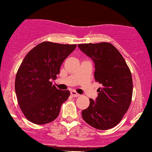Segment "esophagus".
Instances as JSON below:
<instances>
[{"label":"esophagus","instance_id":"34e87169","mask_svg":"<svg viewBox=\"0 0 152 152\" xmlns=\"http://www.w3.org/2000/svg\"><path fill=\"white\" fill-rule=\"evenodd\" d=\"M71 95L73 96V97H79L80 94L78 93H77L75 91H71Z\"/></svg>","mask_w":152,"mask_h":152}]
</instances>
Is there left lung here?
<instances>
[{
  "instance_id": "1",
  "label": "left lung",
  "mask_w": 152,
  "mask_h": 152,
  "mask_svg": "<svg viewBox=\"0 0 152 152\" xmlns=\"http://www.w3.org/2000/svg\"><path fill=\"white\" fill-rule=\"evenodd\" d=\"M94 63V79L102 85L95 100L82 111L86 123L100 130L118 125L130 106L133 91L131 71L124 57L112 44L106 42L78 45Z\"/></svg>"
}]
</instances>
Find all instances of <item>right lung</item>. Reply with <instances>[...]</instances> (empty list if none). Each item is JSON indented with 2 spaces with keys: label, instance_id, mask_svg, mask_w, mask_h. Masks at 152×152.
I'll return each mask as SVG.
<instances>
[{
  "label": "right lung",
  "instance_id": "1",
  "mask_svg": "<svg viewBox=\"0 0 152 152\" xmlns=\"http://www.w3.org/2000/svg\"><path fill=\"white\" fill-rule=\"evenodd\" d=\"M76 46L46 41L26 55L16 75L15 88L19 106L30 122L49 124L59 115L70 92L58 89L51 81L56 79L63 62Z\"/></svg>",
  "mask_w": 152,
  "mask_h": 152
}]
</instances>
